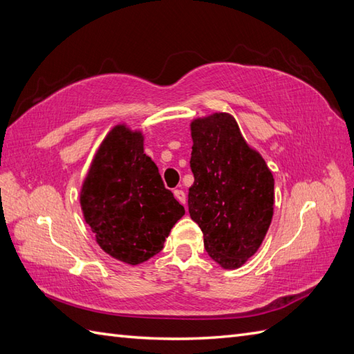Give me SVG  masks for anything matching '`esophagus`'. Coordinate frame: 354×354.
<instances>
[{
    "mask_svg": "<svg viewBox=\"0 0 354 354\" xmlns=\"http://www.w3.org/2000/svg\"><path fill=\"white\" fill-rule=\"evenodd\" d=\"M174 194H175V197L176 199L183 203V205H185V202H187V196H185V193L183 192V190H175L174 192Z\"/></svg>",
    "mask_w": 354,
    "mask_h": 354,
    "instance_id": "obj_1",
    "label": "esophagus"
}]
</instances>
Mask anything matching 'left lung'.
Segmentation results:
<instances>
[{
  "mask_svg": "<svg viewBox=\"0 0 354 354\" xmlns=\"http://www.w3.org/2000/svg\"><path fill=\"white\" fill-rule=\"evenodd\" d=\"M188 212L212 261L240 268L258 252L273 218L274 178L232 114L193 119Z\"/></svg>",
  "mask_w": 354,
  "mask_h": 354,
  "instance_id": "8db88e82",
  "label": "left lung"
}]
</instances>
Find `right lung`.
I'll use <instances>...</instances> for the list:
<instances>
[{
	"instance_id": "add662e5",
	"label": "right lung",
	"mask_w": 354,
	"mask_h": 354,
	"mask_svg": "<svg viewBox=\"0 0 354 354\" xmlns=\"http://www.w3.org/2000/svg\"><path fill=\"white\" fill-rule=\"evenodd\" d=\"M145 136L113 127L90 164L80 205L96 243L111 258L138 266L160 253L185 209L145 153Z\"/></svg>"
}]
</instances>
